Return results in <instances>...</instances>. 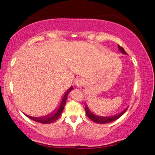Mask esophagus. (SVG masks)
I'll use <instances>...</instances> for the list:
<instances>
[{
	"label": "esophagus",
	"instance_id": "34e87169",
	"mask_svg": "<svg viewBox=\"0 0 155 155\" xmlns=\"http://www.w3.org/2000/svg\"><path fill=\"white\" fill-rule=\"evenodd\" d=\"M81 84H82V81H81L80 79H78V80L76 81V85H77L78 87H79V86L81 85Z\"/></svg>",
	"mask_w": 155,
	"mask_h": 155
}]
</instances>
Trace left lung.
Returning a JSON list of instances; mask_svg holds the SVG:
<instances>
[{
	"label": "left lung",
	"instance_id": "8db88e82",
	"mask_svg": "<svg viewBox=\"0 0 155 155\" xmlns=\"http://www.w3.org/2000/svg\"><path fill=\"white\" fill-rule=\"evenodd\" d=\"M118 48L119 50H120V51L121 52L122 54H127V52L125 51L124 49L123 48L119 46V45H118ZM127 109H128V107L125 108L124 110L123 111L121 112V113L116 114V115H112V116H107V117L99 116V115H95V114H93L91 111V110H90L89 107H88L87 105V104H85V108H84V110H85L86 114H87V115L88 118L91 119V120H93V121L96 122V123H98V124H108V123H110V122L114 121V120H117V119L120 118V116H122V115L124 114L125 112L127 111Z\"/></svg>",
	"mask_w": 155,
	"mask_h": 155
}]
</instances>
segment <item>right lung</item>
I'll return each instance as SVG.
<instances>
[{
    "instance_id": "right-lung-1",
    "label": "right lung",
    "mask_w": 155,
    "mask_h": 155,
    "mask_svg": "<svg viewBox=\"0 0 155 155\" xmlns=\"http://www.w3.org/2000/svg\"><path fill=\"white\" fill-rule=\"evenodd\" d=\"M74 89L73 87H71L68 90L67 92L64 94L63 97L62 98V101H61L60 104L59 105L58 108L56 109L54 112H52L51 113L48 114V115H45V116L43 117H32V116H29L28 115H25L28 117V118H30L31 120H35V121L38 122V123H41V124H51L53 123V122L55 121L56 120H57V118H59V116L62 114V111H63L64 106H65V103H66V100H67L68 98V93L71 92L72 90Z\"/></svg>"
}]
</instances>
